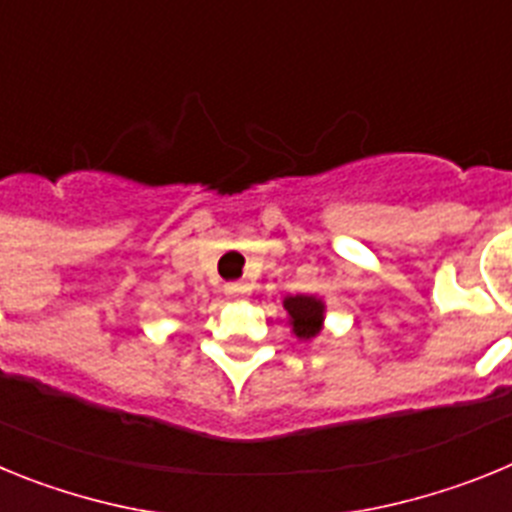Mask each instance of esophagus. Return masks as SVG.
I'll return each instance as SVG.
<instances>
[{"label": "esophagus", "mask_w": 512, "mask_h": 512, "mask_svg": "<svg viewBox=\"0 0 512 512\" xmlns=\"http://www.w3.org/2000/svg\"><path fill=\"white\" fill-rule=\"evenodd\" d=\"M225 295H230V297L251 295V284H248V282H228V284H225Z\"/></svg>", "instance_id": "esophagus-1"}]
</instances>
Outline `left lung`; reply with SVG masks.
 Here are the masks:
<instances>
[{
  "label": "left lung",
  "mask_w": 512,
  "mask_h": 512,
  "mask_svg": "<svg viewBox=\"0 0 512 512\" xmlns=\"http://www.w3.org/2000/svg\"><path fill=\"white\" fill-rule=\"evenodd\" d=\"M284 310L289 315V325H292V333L302 341H310L320 333L325 320V305L323 300L312 295H295L284 300Z\"/></svg>",
  "instance_id": "obj_1"
}]
</instances>
